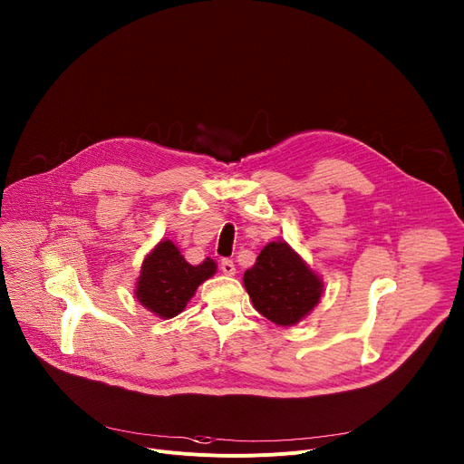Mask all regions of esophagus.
I'll list each match as a JSON object with an SVG mask.
<instances>
[{
	"mask_svg": "<svg viewBox=\"0 0 464 464\" xmlns=\"http://www.w3.org/2000/svg\"><path fill=\"white\" fill-rule=\"evenodd\" d=\"M220 270H222L226 276H235V274H237V268H235L233 261H229V259H224V261L220 263Z\"/></svg>",
	"mask_w": 464,
	"mask_h": 464,
	"instance_id": "34e87169",
	"label": "esophagus"
}]
</instances>
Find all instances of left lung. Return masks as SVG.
<instances>
[{
    "instance_id": "left-lung-1",
    "label": "left lung",
    "mask_w": 464,
    "mask_h": 464,
    "mask_svg": "<svg viewBox=\"0 0 464 464\" xmlns=\"http://www.w3.org/2000/svg\"><path fill=\"white\" fill-rule=\"evenodd\" d=\"M242 281L254 307L281 327L309 316L324 294L322 277L285 240L268 242Z\"/></svg>"
}]
</instances>
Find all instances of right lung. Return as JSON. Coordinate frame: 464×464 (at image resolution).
<instances>
[{"label": "right lung", "instance_id": "1", "mask_svg": "<svg viewBox=\"0 0 464 464\" xmlns=\"http://www.w3.org/2000/svg\"><path fill=\"white\" fill-rule=\"evenodd\" d=\"M217 274V263L207 257L201 265H190L179 247L162 238L144 257L135 283L137 302L159 318L178 316L198 286Z\"/></svg>", "mask_w": 464, "mask_h": 464}]
</instances>
